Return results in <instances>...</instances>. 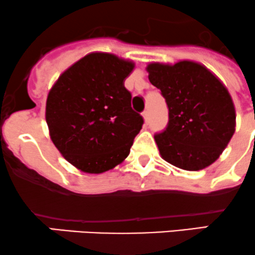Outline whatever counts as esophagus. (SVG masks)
<instances>
[{
    "label": "esophagus",
    "instance_id": "esophagus-1",
    "mask_svg": "<svg viewBox=\"0 0 255 255\" xmlns=\"http://www.w3.org/2000/svg\"><path fill=\"white\" fill-rule=\"evenodd\" d=\"M142 116H143V118H144L145 122H148V119H149V111H148V110L143 111Z\"/></svg>",
    "mask_w": 255,
    "mask_h": 255
}]
</instances>
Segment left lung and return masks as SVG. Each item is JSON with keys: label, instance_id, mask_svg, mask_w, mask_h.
Segmentation results:
<instances>
[{"label": "left lung", "instance_id": "obj_1", "mask_svg": "<svg viewBox=\"0 0 255 255\" xmlns=\"http://www.w3.org/2000/svg\"><path fill=\"white\" fill-rule=\"evenodd\" d=\"M147 71L168 107L167 127L154 136L161 158L187 171L213 164L235 132V106L225 85L189 60L151 62Z\"/></svg>", "mask_w": 255, "mask_h": 255}]
</instances>
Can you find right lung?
I'll return each mask as SVG.
<instances>
[{
  "mask_svg": "<svg viewBox=\"0 0 255 255\" xmlns=\"http://www.w3.org/2000/svg\"><path fill=\"white\" fill-rule=\"evenodd\" d=\"M135 64L108 53H90L68 67L48 94L50 138L70 164L102 173L124 161L143 118L131 108L124 81Z\"/></svg>",
  "mask_w": 255,
  "mask_h": 255,
  "instance_id": "obj_1",
  "label": "right lung"
}]
</instances>
